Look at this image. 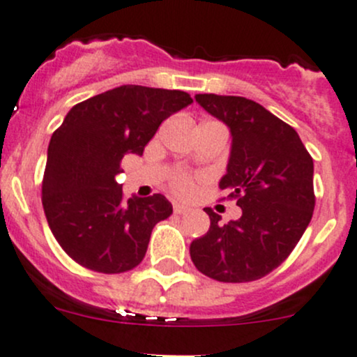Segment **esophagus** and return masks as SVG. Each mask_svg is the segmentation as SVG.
I'll use <instances>...</instances> for the list:
<instances>
[{
	"instance_id": "esophagus-1",
	"label": "esophagus",
	"mask_w": 357,
	"mask_h": 357,
	"mask_svg": "<svg viewBox=\"0 0 357 357\" xmlns=\"http://www.w3.org/2000/svg\"><path fill=\"white\" fill-rule=\"evenodd\" d=\"M174 213H179V215H181V213H186V212H190V207L188 205H185V204H174Z\"/></svg>"
}]
</instances>
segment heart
<instances>
[{"mask_svg":"<svg viewBox=\"0 0 357 357\" xmlns=\"http://www.w3.org/2000/svg\"><path fill=\"white\" fill-rule=\"evenodd\" d=\"M172 188L178 195H190L195 188V179L191 178L190 174H178L174 179H172Z\"/></svg>","mask_w":357,"mask_h":357,"instance_id":"heart-1","label":"heart"}]
</instances>
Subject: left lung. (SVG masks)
<instances>
[{
	"label": "left lung",
	"mask_w": 357,
	"mask_h": 357,
	"mask_svg": "<svg viewBox=\"0 0 357 357\" xmlns=\"http://www.w3.org/2000/svg\"><path fill=\"white\" fill-rule=\"evenodd\" d=\"M197 102L231 133V152L219 188L238 198L243 215L191 241L195 267L219 282L265 277L289 257L314 208L313 159L294 128L255 100L197 93Z\"/></svg>",
	"instance_id": "left-lung-1"
}]
</instances>
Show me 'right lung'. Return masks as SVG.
<instances>
[{
  "label": "right lung",
  "mask_w": 357,
  "mask_h": 357,
  "mask_svg": "<svg viewBox=\"0 0 357 357\" xmlns=\"http://www.w3.org/2000/svg\"><path fill=\"white\" fill-rule=\"evenodd\" d=\"M191 102L183 90L121 85L71 107L52 133L43 207L56 241L77 264L121 273L144 260L153 226L172 205L160 193L125 200L121 159L142 155L160 123Z\"/></svg>",
  "instance_id": "obj_1"
}]
</instances>
